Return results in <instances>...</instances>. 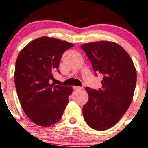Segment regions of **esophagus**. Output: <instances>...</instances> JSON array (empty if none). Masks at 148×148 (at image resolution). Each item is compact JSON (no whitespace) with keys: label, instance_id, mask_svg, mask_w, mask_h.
Returning <instances> with one entry per match:
<instances>
[{"label":"esophagus","instance_id":"obj_1","mask_svg":"<svg viewBox=\"0 0 148 148\" xmlns=\"http://www.w3.org/2000/svg\"><path fill=\"white\" fill-rule=\"evenodd\" d=\"M83 88L82 87H80V86H74L73 87V89L74 90H81V89H82Z\"/></svg>","mask_w":148,"mask_h":148}]
</instances>
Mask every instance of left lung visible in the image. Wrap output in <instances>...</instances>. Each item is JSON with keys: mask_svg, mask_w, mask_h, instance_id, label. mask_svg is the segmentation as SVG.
Wrapping results in <instances>:
<instances>
[{"mask_svg": "<svg viewBox=\"0 0 148 148\" xmlns=\"http://www.w3.org/2000/svg\"><path fill=\"white\" fill-rule=\"evenodd\" d=\"M81 48L94 71L103 75V88L86 87L88 100L83 106V115L92 129L105 131L114 126L131 105L137 79L136 68L127 52L114 42H92Z\"/></svg>", "mask_w": 148, "mask_h": 148, "instance_id": "obj_1", "label": "left lung"}]
</instances>
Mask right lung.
Segmentation results:
<instances>
[{
    "label": "right lung",
    "instance_id": "1",
    "mask_svg": "<svg viewBox=\"0 0 148 148\" xmlns=\"http://www.w3.org/2000/svg\"><path fill=\"white\" fill-rule=\"evenodd\" d=\"M72 43L42 36L26 45L17 57L14 84L21 106L31 121L47 127L60 120L72 92L70 86L50 84L62 55Z\"/></svg>",
    "mask_w": 148,
    "mask_h": 148
}]
</instances>
